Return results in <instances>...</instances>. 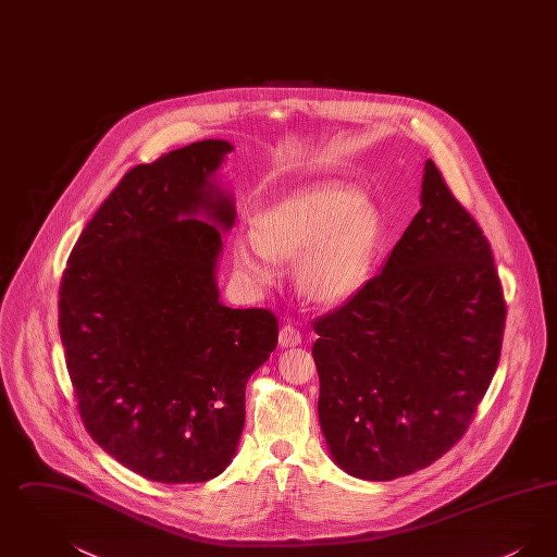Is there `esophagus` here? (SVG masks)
I'll return each instance as SVG.
<instances>
[{"mask_svg": "<svg viewBox=\"0 0 557 557\" xmlns=\"http://www.w3.org/2000/svg\"><path fill=\"white\" fill-rule=\"evenodd\" d=\"M300 343H302V336H300V332H298L296 327L284 325V327L280 330V346H282V348L298 346Z\"/></svg>", "mask_w": 557, "mask_h": 557, "instance_id": "esophagus-1", "label": "esophagus"}]
</instances>
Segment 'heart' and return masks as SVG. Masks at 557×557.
<instances>
[{
    "instance_id": "obj_1",
    "label": "heart",
    "mask_w": 557,
    "mask_h": 557,
    "mask_svg": "<svg viewBox=\"0 0 557 557\" xmlns=\"http://www.w3.org/2000/svg\"><path fill=\"white\" fill-rule=\"evenodd\" d=\"M380 236L370 200L352 187L323 184L269 205L255 216V230L239 227L232 261L252 292L273 286L277 261H290L296 290L319 307H338L366 286Z\"/></svg>"
}]
</instances>
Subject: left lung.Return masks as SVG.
<instances>
[{"mask_svg":"<svg viewBox=\"0 0 557 557\" xmlns=\"http://www.w3.org/2000/svg\"><path fill=\"white\" fill-rule=\"evenodd\" d=\"M422 209L377 273L315 321L319 424L334 463L395 480L463 436L502 355L491 244L425 160Z\"/></svg>","mask_w":557,"mask_h":557,"instance_id":"obj_1","label":"left lung"}]
</instances>
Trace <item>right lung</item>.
<instances>
[{
	"instance_id": "1",
	"label": "right lung",
	"mask_w": 557,
	"mask_h": 557,
	"mask_svg": "<svg viewBox=\"0 0 557 557\" xmlns=\"http://www.w3.org/2000/svg\"><path fill=\"white\" fill-rule=\"evenodd\" d=\"M234 150L205 139L137 164L83 230L60 284V341L91 438L135 474L207 482L234 459L248 377L277 345L267 309L219 300Z\"/></svg>"
}]
</instances>
